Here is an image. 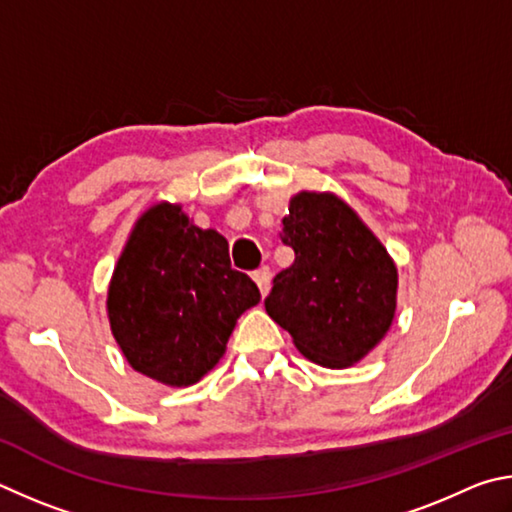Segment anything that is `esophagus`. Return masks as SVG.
Returning a JSON list of instances; mask_svg holds the SVG:
<instances>
[{
    "mask_svg": "<svg viewBox=\"0 0 512 512\" xmlns=\"http://www.w3.org/2000/svg\"><path fill=\"white\" fill-rule=\"evenodd\" d=\"M254 281L258 285V290H261L263 297H267V292H270V285H272V272L270 267H261V270L254 272Z\"/></svg>",
    "mask_w": 512,
    "mask_h": 512,
    "instance_id": "esophagus-1",
    "label": "esophagus"
}]
</instances>
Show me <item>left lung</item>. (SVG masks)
I'll list each match as a JSON object with an SVG mask.
<instances>
[{"mask_svg": "<svg viewBox=\"0 0 512 512\" xmlns=\"http://www.w3.org/2000/svg\"><path fill=\"white\" fill-rule=\"evenodd\" d=\"M279 236L294 263L276 274L267 315L310 362L346 369L364 360L396 317L398 267L387 247L328 191L292 195Z\"/></svg>", "mask_w": 512, "mask_h": 512, "instance_id": "left-lung-1", "label": "left lung"}]
</instances>
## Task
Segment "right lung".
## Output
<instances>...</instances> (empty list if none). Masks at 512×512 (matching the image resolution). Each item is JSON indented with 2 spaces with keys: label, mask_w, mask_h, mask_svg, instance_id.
I'll return each instance as SVG.
<instances>
[{
  "label": "right lung",
  "mask_w": 512,
  "mask_h": 512,
  "mask_svg": "<svg viewBox=\"0 0 512 512\" xmlns=\"http://www.w3.org/2000/svg\"><path fill=\"white\" fill-rule=\"evenodd\" d=\"M258 301L256 283L231 267L222 233L197 227L182 204L157 202L116 261L107 319L134 371L191 387L220 362L238 317Z\"/></svg>",
  "instance_id": "1"
}]
</instances>
